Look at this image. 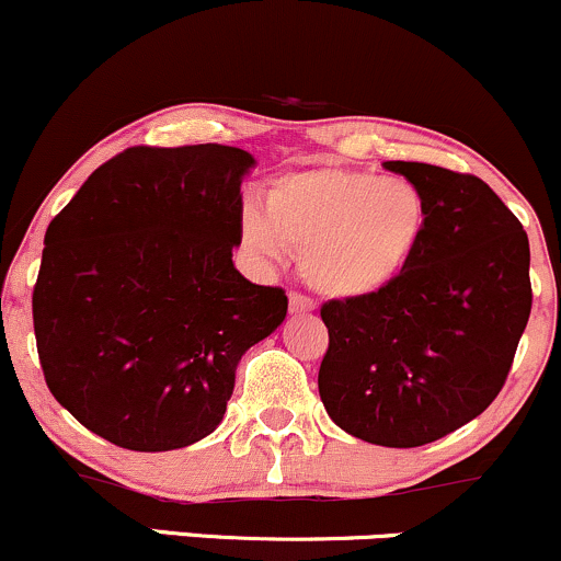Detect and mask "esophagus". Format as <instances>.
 <instances>
[{
	"label": "esophagus",
	"mask_w": 561,
	"mask_h": 561,
	"mask_svg": "<svg viewBox=\"0 0 561 561\" xmlns=\"http://www.w3.org/2000/svg\"><path fill=\"white\" fill-rule=\"evenodd\" d=\"M288 310H291L294 314L299 312H312L314 310V301L310 297H305V294H288Z\"/></svg>",
	"instance_id": "1"
}]
</instances>
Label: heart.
<instances>
[{
    "instance_id": "obj_1",
    "label": "heart",
    "mask_w": 561,
    "mask_h": 561,
    "mask_svg": "<svg viewBox=\"0 0 561 561\" xmlns=\"http://www.w3.org/2000/svg\"><path fill=\"white\" fill-rule=\"evenodd\" d=\"M430 204L416 182L342 167L288 172L270 182L264 206L241 209V243L278 264L288 251L314 291L360 299L398 280L424 241Z\"/></svg>"
}]
</instances>
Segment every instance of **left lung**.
I'll return each mask as SVG.
<instances>
[{
	"mask_svg": "<svg viewBox=\"0 0 561 561\" xmlns=\"http://www.w3.org/2000/svg\"><path fill=\"white\" fill-rule=\"evenodd\" d=\"M430 204L405 273L320 307L329 350L318 389L333 424L383 448H419L499 398L533 307L530 243L474 174L383 161Z\"/></svg>",
	"mask_w": 561,
	"mask_h": 561,
	"instance_id": "obj_1",
	"label": "left lung"
}]
</instances>
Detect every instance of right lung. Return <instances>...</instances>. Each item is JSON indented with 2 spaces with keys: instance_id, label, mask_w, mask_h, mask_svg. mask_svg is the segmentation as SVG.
<instances>
[{
  "instance_id": "right-lung-1",
  "label": "right lung",
  "mask_w": 561,
  "mask_h": 561,
  "mask_svg": "<svg viewBox=\"0 0 561 561\" xmlns=\"http://www.w3.org/2000/svg\"><path fill=\"white\" fill-rule=\"evenodd\" d=\"M254 163L217 142L137 145L49 222L31 299L44 381L118 448L178 450L211 434L243 352L286 318V291L232 264Z\"/></svg>"
}]
</instances>
